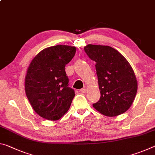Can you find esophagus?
Instances as JSON below:
<instances>
[{
	"mask_svg": "<svg viewBox=\"0 0 155 155\" xmlns=\"http://www.w3.org/2000/svg\"><path fill=\"white\" fill-rule=\"evenodd\" d=\"M80 91H81V93H85L86 91H87V89H85V88L81 89V90H80Z\"/></svg>",
	"mask_w": 155,
	"mask_h": 155,
	"instance_id": "obj_1",
	"label": "esophagus"
}]
</instances>
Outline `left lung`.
Returning <instances> with one entry per match:
<instances>
[{
  "label": "left lung",
  "instance_id": "obj_1",
  "mask_svg": "<svg viewBox=\"0 0 155 155\" xmlns=\"http://www.w3.org/2000/svg\"><path fill=\"white\" fill-rule=\"evenodd\" d=\"M96 62L101 98L94 108L105 116L122 114L130 108L137 91L135 72L125 57L109 46L88 44L84 47Z\"/></svg>",
  "mask_w": 155,
  "mask_h": 155
}]
</instances>
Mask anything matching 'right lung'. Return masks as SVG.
Listing matches in <instances>:
<instances>
[{
	"instance_id": "right-lung-1",
	"label": "right lung",
	"mask_w": 155,
	"mask_h": 155,
	"mask_svg": "<svg viewBox=\"0 0 155 155\" xmlns=\"http://www.w3.org/2000/svg\"><path fill=\"white\" fill-rule=\"evenodd\" d=\"M74 46L57 45L41 51L31 61L25 76V90L33 109L48 120L66 114L75 96L68 87L65 65L74 57Z\"/></svg>"
}]
</instances>
